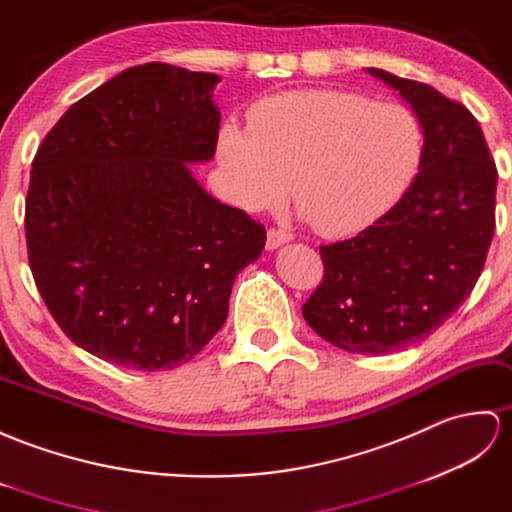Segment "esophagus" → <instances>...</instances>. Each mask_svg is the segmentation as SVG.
Wrapping results in <instances>:
<instances>
[{
    "mask_svg": "<svg viewBox=\"0 0 512 512\" xmlns=\"http://www.w3.org/2000/svg\"><path fill=\"white\" fill-rule=\"evenodd\" d=\"M291 238H293L291 232L278 230V227H269V232H267V249H278L280 245L289 243Z\"/></svg>",
    "mask_w": 512,
    "mask_h": 512,
    "instance_id": "34e87169",
    "label": "esophagus"
}]
</instances>
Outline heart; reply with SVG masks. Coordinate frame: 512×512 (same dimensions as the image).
Wrapping results in <instances>:
<instances>
[{
	"instance_id": "obj_1",
	"label": "heart",
	"mask_w": 512,
	"mask_h": 512,
	"mask_svg": "<svg viewBox=\"0 0 512 512\" xmlns=\"http://www.w3.org/2000/svg\"><path fill=\"white\" fill-rule=\"evenodd\" d=\"M425 129L410 107L342 89L265 98L219 129L225 186L245 210L293 197L326 236H348L383 219L423 164Z\"/></svg>"
}]
</instances>
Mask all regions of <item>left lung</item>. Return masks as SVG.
<instances>
[{
    "mask_svg": "<svg viewBox=\"0 0 512 512\" xmlns=\"http://www.w3.org/2000/svg\"><path fill=\"white\" fill-rule=\"evenodd\" d=\"M368 72L423 122V164L383 219L320 247L324 278L302 315L337 348L388 355L423 342L469 298L495 232L497 168L467 107L425 83Z\"/></svg>",
    "mask_w": 512,
    "mask_h": 512,
    "instance_id": "left-lung-1",
    "label": "left lung"
}]
</instances>
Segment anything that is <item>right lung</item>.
<instances>
[{"mask_svg":"<svg viewBox=\"0 0 512 512\" xmlns=\"http://www.w3.org/2000/svg\"><path fill=\"white\" fill-rule=\"evenodd\" d=\"M221 78L135 65L63 113L32 160L26 243L61 331L116 366L173 370L217 335L265 227L188 164L217 151Z\"/></svg>","mask_w":512,"mask_h":512,"instance_id":"right-lung-1","label":"right lung"}]
</instances>
